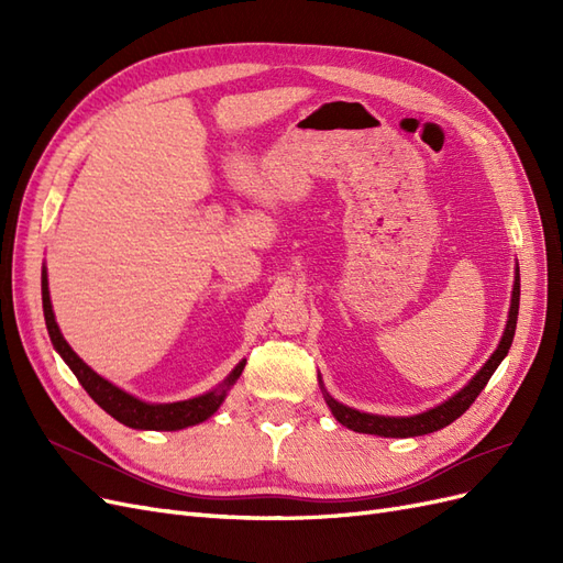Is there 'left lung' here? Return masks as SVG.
<instances>
[{"instance_id": "1", "label": "left lung", "mask_w": 563, "mask_h": 563, "mask_svg": "<svg viewBox=\"0 0 563 563\" xmlns=\"http://www.w3.org/2000/svg\"><path fill=\"white\" fill-rule=\"evenodd\" d=\"M519 294H521V284H519V265L515 272V286H512V300H509V314H507V323H505V331L500 343L488 356V362L474 373V378L463 387L457 389L453 397H449L446 401H441L434 408H428V411L416 413V416H376V413H364V411H356V408H350L345 404L335 401L327 387H323L321 378V391H323V399H327L329 408L333 418L345 424L347 430L354 432H364V434H378V437H395V439H406V437H422V434H430L437 432L441 428H446L455 418L463 416L467 408L474 404V399L479 397V391L486 387V383L490 380L493 373L500 366V362L507 356L509 347H512V340H515V329H517V317H519Z\"/></svg>"}]
</instances>
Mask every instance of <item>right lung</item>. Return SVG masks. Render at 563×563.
I'll return each mask as SVG.
<instances>
[{
    "label": "right lung",
    "mask_w": 563,
    "mask_h": 563,
    "mask_svg": "<svg viewBox=\"0 0 563 563\" xmlns=\"http://www.w3.org/2000/svg\"><path fill=\"white\" fill-rule=\"evenodd\" d=\"M42 308H44V319H46L51 343H54L56 352L63 356V362L70 366V371L75 373L81 387L89 391V397L100 408H103L106 413H110L114 420H119L122 424H126V428H133V430L176 432V430H185V428H192V424L203 422L218 411L220 404L225 401L228 391L232 389V385L236 380H240L242 371L246 366V360H242L228 373V378L223 383H218L213 389L203 391V395H199V397L185 399V401H172V404H150V401H143L139 397L129 395V391L112 385L103 376H98V373L89 364H84V360H79V354L70 345H67V340L63 338L58 323H56L54 305H51L46 267L42 269Z\"/></svg>",
    "instance_id": "right-lung-1"
}]
</instances>
